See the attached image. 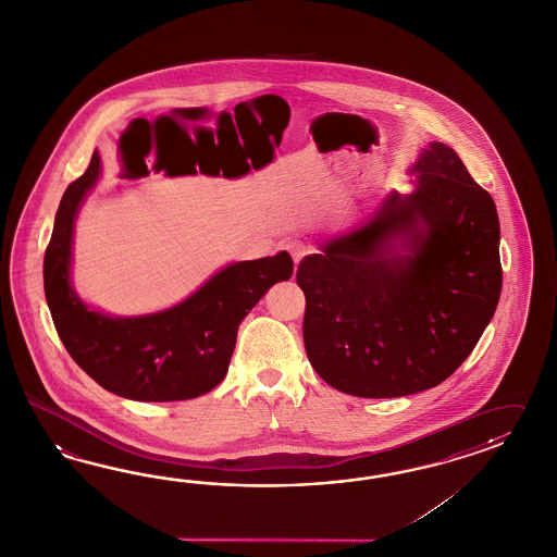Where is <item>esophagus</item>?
Returning a JSON list of instances; mask_svg holds the SVG:
<instances>
[{"label": "esophagus", "mask_w": 557, "mask_h": 557, "mask_svg": "<svg viewBox=\"0 0 557 557\" xmlns=\"http://www.w3.org/2000/svg\"><path fill=\"white\" fill-rule=\"evenodd\" d=\"M287 251H289V256L294 259V263L298 265L301 259L306 258L308 253H312V247L304 244V242H292V244H287Z\"/></svg>", "instance_id": "esophagus-1"}]
</instances>
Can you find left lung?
Masks as SVG:
<instances>
[{
  "label": "left lung",
  "instance_id": "obj_1",
  "mask_svg": "<svg viewBox=\"0 0 557 557\" xmlns=\"http://www.w3.org/2000/svg\"><path fill=\"white\" fill-rule=\"evenodd\" d=\"M360 227L301 259L304 346L339 393L394 398L447 380L502 296L499 218L457 152L431 143Z\"/></svg>",
  "mask_w": 557,
  "mask_h": 557
}]
</instances>
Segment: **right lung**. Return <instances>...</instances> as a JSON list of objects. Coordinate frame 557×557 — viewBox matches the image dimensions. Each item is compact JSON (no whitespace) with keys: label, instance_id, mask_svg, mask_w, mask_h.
Here are the masks:
<instances>
[{"label":"right lung","instance_id":"add662e5","mask_svg":"<svg viewBox=\"0 0 557 557\" xmlns=\"http://www.w3.org/2000/svg\"><path fill=\"white\" fill-rule=\"evenodd\" d=\"M98 177L95 150L60 201L44 256V292L58 336L90 379L123 398L171 403L213 391L227 374L242 320L273 284L292 277L294 261L280 251L231 263L164 312L138 318L96 312L72 289L70 261L74 221Z\"/></svg>","mask_w":557,"mask_h":557}]
</instances>
